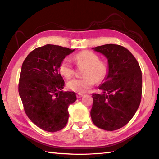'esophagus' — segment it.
<instances>
[{
    "instance_id": "esophagus-1",
    "label": "esophagus",
    "mask_w": 159,
    "mask_h": 159,
    "mask_svg": "<svg viewBox=\"0 0 159 159\" xmlns=\"http://www.w3.org/2000/svg\"><path fill=\"white\" fill-rule=\"evenodd\" d=\"M83 95L82 93H77L76 94V97H77V98H81V97H83Z\"/></svg>"
}]
</instances>
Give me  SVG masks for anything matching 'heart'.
Listing matches in <instances>:
<instances>
[{"instance_id": "heart-1", "label": "heart", "mask_w": 159, "mask_h": 159, "mask_svg": "<svg viewBox=\"0 0 159 159\" xmlns=\"http://www.w3.org/2000/svg\"><path fill=\"white\" fill-rule=\"evenodd\" d=\"M74 60L79 67H83L80 79H74L67 82L69 90L76 93H83L89 89L96 82H101L108 73V66L104 61L99 60L98 55L89 50H83L74 55ZM60 74L69 79L74 76V70L68 58L64 59L60 64Z\"/></svg>"}]
</instances>
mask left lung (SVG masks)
<instances>
[{
	"instance_id": "left-lung-1",
	"label": "left lung",
	"mask_w": 159,
	"mask_h": 159,
	"mask_svg": "<svg viewBox=\"0 0 159 159\" xmlns=\"http://www.w3.org/2000/svg\"><path fill=\"white\" fill-rule=\"evenodd\" d=\"M93 49L107 59L108 73L98 87L101 93L92 95L91 118L99 128L118 130L130 121L140 104V67L130 51L121 45L106 44Z\"/></svg>"
}]
</instances>
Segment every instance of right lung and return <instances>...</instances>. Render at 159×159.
<instances>
[{
  "instance_id": "add662e5",
  "label": "right lung",
  "mask_w": 159,
  "mask_h": 159,
  "mask_svg": "<svg viewBox=\"0 0 159 159\" xmlns=\"http://www.w3.org/2000/svg\"><path fill=\"white\" fill-rule=\"evenodd\" d=\"M48 44L29 54L21 66L19 94L29 119L45 131L54 133L65 127L68 107L76 100L74 92H63L60 64L74 52Z\"/></svg>"
}]
</instances>
